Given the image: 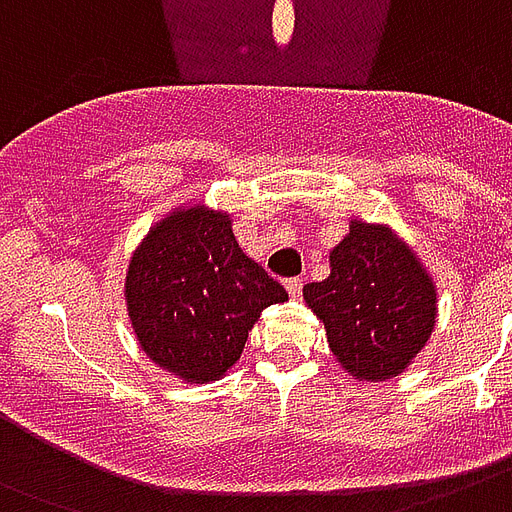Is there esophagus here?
Returning <instances> with one entry per match:
<instances>
[{"instance_id":"esophagus-1","label":"esophagus","mask_w":512,"mask_h":512,"mask_svg":"<svg viewBox=\"0 0 512 512\" xmlns=\"http://www.w3.org/2000/svg\"><path fill=\"white\" fill-rule=\"evenodd\" d=\"M285 291H288V296H291V299H299V296H301V280H299V277H288V280H285Z\"/></svg>"}]
</instances>
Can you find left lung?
<instances>
[{"label": "left lung", "instance_id": "left-lung-1", "mask_svg": "<svg viewBox=\"0 0 512 512\" xmlns=\"http://www.w3.org/2000/svg\"><path fill=\"white\" fill-rule=\"evenodd\" d=\"M323 283L304 301L326 326L328 347L358 382H387L425 350L438 323V288L414 248L382 221L350 219Z\"/></svg>", "mask_w": 512, "mask_h": 512}]
</instances>
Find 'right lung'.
Listing matches in <instances>:
<instances>
[{
  "instance_id": "obj_1",
  "label": "right lung",
  "mask_w": 512,
  "mask_h": 512,
  "mask_svg": "<svg viewBox=\"0 0 512 512\" xmlns=\"http://www.w3.org/2000/svg\"><path fill=\"white\" fill-rule=\"evenodd\" d=\"M288 293L240 248L229 211L181 202L138 243L125 304L141 350L186 384L235 366L261 310Z\"/></svg>"
}]
</instances>
